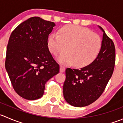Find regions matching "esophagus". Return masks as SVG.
I'll list each match as a JSON object with an SVG mask.
<instances>
[{
  "instance_id": "1",
  "label": "esophagus",
  "mask_w": 123,
  "mask_h": 123,
  "mask_svg": "<svg viewBox=\"0 0 123 123\" xmlns=\"http://www.w3.org/2000/svg\"><path fill=\"white\" fill-rule=\"evenodd\" d=\"M65 71V67L62 65H61L60 66V72L63 73Z\"/></svg>"
}]
</instances>
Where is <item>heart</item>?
Returning a JSON list of instances; mask_svg holds the SVG:
<instances>
[{
  "label": "heart",
  "instance_id": "heart-1",
  "mask_svg": "<svg viewBox=\"0 0 123 123\" xmlns=\"http://www.w3.org/2000/svg\"><path fill=\"white\" fill-rule=\"evenodd\" d=\"M48 46L54 55L63 52L67 47V52L57 56L58 61L67 65L74 63L76 67L82 68L97 58L102 47V40L99 35L86 27L67 25L59 29V34L50 35Z\"/></svg>",
  "mask_w": 123,
  "mask_h": 123
}]
</instances>
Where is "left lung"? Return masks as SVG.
I'll use <instances>...</instances> for the list:
<instances>
[{
	"label": "left lung",
	"instance_id": "1",
	"mask_svg": "<svg viewBox=\"0 0 123 123\" xmlns=\"http://www.w3.org/2000/svg\"><path fill=\"white\" fill-rule=\"evenodd\" d=\"M100 51L91 64L80 69L67 68L63 94L71 106L83 107L98 99L112 75L115 63V48L104 30Z\"/></svg>",
	"mask_w": 123,
	"mask_h": 123
}]
</instances>
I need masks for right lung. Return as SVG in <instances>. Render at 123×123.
Returning a JSON list of instances; mask_svg holds the SVG:
<instances>
[{
  "label": "right lung",
  "instance_id": "add662e5",
  "mask_svg": "<svg viewBox=\"0 0 123 123\" xmlns=\"http://www.w3.org/2000/svg\"><path fill=\"white\" fill-rule=\"evenodd\" d=\"M55 23L29 18L11 33L6 48L5 68L17 93L29 100L38 99L45 84L59 72L48 47Z\"/></svg>",
  "mask_w": 123,
  "mask_h": 123
}]
</instances>
